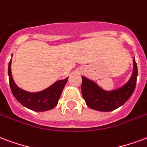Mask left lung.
Masks as SVG:
<instances>
[{
	"instance_id": "1",
	"label": "left lung",
	"mask_w": 147,
	"mask_h": 147,
	"mask_svg": "<svg viewBox=\"0 0 147 147\" xmlns=\"http://www.w3.org/2000/svg\"><path fill=\"white\" fill-rule=\"evenodd\" d=\"M138 69L136 59H133V72L130 80L118 89L107 92L91 80L82 78L81 92L87 106L93 110L109 112L119 108L128 101L136 85Z\"/></svg>"
}]
</instances>
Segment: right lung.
I'll use <instances>...</instances> for the list:
<instances>
[{"mask_svg": "<svg viewBox=\"0 0 147 147\" xmlns=\"http://www.w3.org/2000/svg\"><path fill=\"white\" fill-rule=\"evenodd\" d=\"M11 63L10 61L8 63V78L11 90L14 96L22 106L37 112L47 111L56 107L63 88L68 81V78L56 81L41 92H28L19 88L15 84L11 73Z\"/></svg>", "mask_w": 147, "mask_h": 147, "instance_id": "obj_1", "label": "right lung"}]
</instances>
